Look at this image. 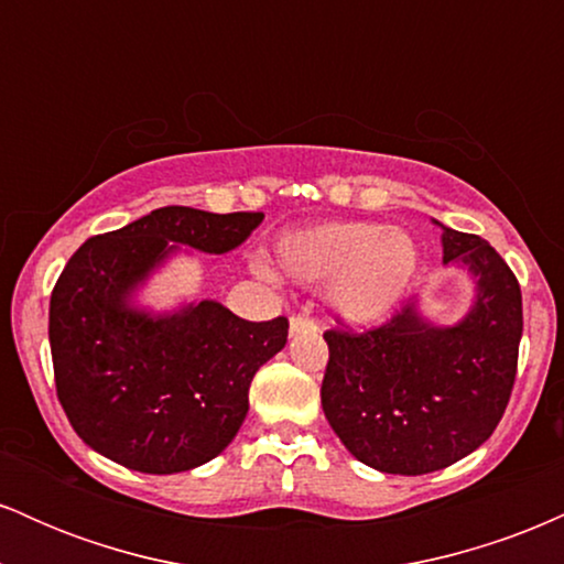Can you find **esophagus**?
Listing matches in <instances>:
<instances>
[{
    "label": "esophagus",
    "instance_id": "obj_1",
    "mask_svg": "<svg viewBox=\"0 0 564 564\" xmlns=\"http://www.w3.org/2000/svg\"><path fill=\"white\" fill-rule=\"evenodd\" d=\"M315 332H318V323L310 318V315H294V318H291V336L315 334Z\"/></svg>",
    "mask_w": 564,
    "mask_h": 564
}]
</instances>
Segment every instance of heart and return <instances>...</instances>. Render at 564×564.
Instances as JSON below:
<instances>
[{"mask_svg": "<svg viewBox=\"0 0 564 564\" xmlns=\"http://www.w3.org/2000/svg\"><path fill=\"white\" fill-rule=\"evenodd\" d=\"M281 264L300 281H336L334 304L347 321H379L416 273V246L377 223H328L281 243Z\"/></svg>", "mask_w": 564, "mask_h": 564, "instance_id": "heart-1", "label": "heart"}]
</instances>
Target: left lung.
<instances>
[{"instance_id": "obj_1", "label": "left lung", "mask_w": 564, "mask_h": 564, "mask_svg": "<svg viewBox=\"0 0 564 564\" xmlns=\"http://www.w3.org/2000/svg\"><path fill=\"white\" fill-rule=\"evenodd\" d=\"M443 254L477 275V302L458 326L435 328L403 307L377 326L339 318L323 334V413L358 462L387 475H426L469 456L494 435L514 387L517 275L475 232L443 228Z\"/></svg>"}]
</instances>
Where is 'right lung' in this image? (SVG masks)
<instances>
[{"mask_svg":"<svg viewBox=\"0 0 564 564\" xmlns=\"http://www.w3.org/2000/svg\"><path fill=\"white\" fill-rule=\"evenodd\" d=\"M262 217L161 206L76 249L50 296V349L57 400L89 448L148 475L187 471L228 448L251 379L286 345L289 321H243L217 302L151 318L129 307V294L170 241L225 254Z\"/></svg>","mask_w":564,"mask_h":564,"instance_id":"right-lung-1","label":"right lung"}]
</instances>
